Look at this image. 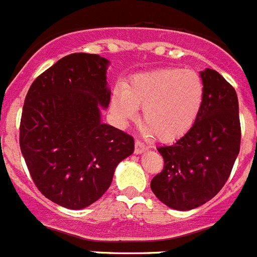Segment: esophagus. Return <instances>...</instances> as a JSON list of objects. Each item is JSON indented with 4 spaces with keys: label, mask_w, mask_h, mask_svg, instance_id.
I'll return each instance as SVG.
<instances>
[{
    "label": "esophagus",
    "mask_w": 257,
    "mask_h": 257,
    "mask_svg": "<svg viewBox=\"0 0 257 257\" xmlns=\"http://www.w3.org/2000/svg\"><path fill=\"white\" fill-rule=\"evenodd\" d=\"M148 149H149V147H148L147 144H144L143 141H140L139 139L135 141V153L136 154H141V153L147 152Z\"/></svg>",
    "instance_id": "esophagus-1"
}]
</instances>
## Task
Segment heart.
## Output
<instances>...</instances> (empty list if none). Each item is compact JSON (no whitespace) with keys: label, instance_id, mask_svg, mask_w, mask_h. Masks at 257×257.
<instances>
[{"label":"heart","instance_id":"b5f03b06","mask_svg":"<svg viewBox=\"0 0 257 257\" xmlns=\"http://www.w3.org/2000/svg\"><path fill=\"white\" fill-rule=\"evenodd\" d=\"M204 84L191 70L159 69L131 77L113 91L110 108L119 123H126L143 105L144 133L162 141L185 135L199 116Z\"/></svg>","mask_w":257,"mask_h":257}]
</instances>
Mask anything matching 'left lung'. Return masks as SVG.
I'll return each instance as SVG.
<instances>
[{
    "label": "left lung",
    "instance_id": "8db88e82",
    "mask_svg": "<svg viewBox=\"0 0 257 257\" xmlns=\"http://www.w3.org/2000/svg\"><path fill=\"white\" fill-rule=\"evenodd\" d=\"M200 76L204 102L199 116L175 144L158 148L164 166L150 183L155 196L176 210H191L213 199L229 178L241 145L236 90L215 70Z\"/></svg>",
    "mask_w": 257,
    "mask_h": 257
}]
</instances>
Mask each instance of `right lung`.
<instances>
[{"label":"right lung","mask_w":257,"mask_h":257,"mask_svg":"<svg viewBox=\"0 0 257 257\" xmlns=\"http://www.w3.org/2000/svg\"><path fill=\"white\" fill-rule=\"evenodd\" d=\"M108 60L72 53L33 81L20 121V149L33 182L67 209L95 202L117 164L133 154L134 138L100 122L107 108Z\"/></svg>","instance_id":"obj_1"}]
</instances>
